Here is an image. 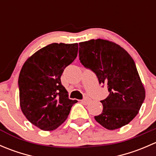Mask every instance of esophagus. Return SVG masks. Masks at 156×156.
<instances>
[{
    "mask_svg": "<svg viewBox=\"0 0 156 156\" xmlns=\"http://www.w3.org/2000/svg\"><path fill=\"white\" fill-rule=\"evenodd\" d=\"M90 101V99L88 98V97H86V98H84V100H81V102H82L83 103H84V104H87Z\"/></svg>",
    "mask_w": 156,
    "mask_h": 156,
    "instance_id": "1",
    "label": "esophagus"
}]
</instances>
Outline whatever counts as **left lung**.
Wrapping results in <instances>:
<instances>
[{
    "label": "left lung",
    "mask_w": 156,
    "mask_h": 156,
    "mask_svg": "<svg viewBox=\"0 0 156 156\" xmlns=\"http://www.w3.org/2000/svg\"><path fill=\"white\" fill-rule=\"evenodd\" d=\"M81 64L97 75L100 84L107 85L109 94L102 100L103 112L94 116L100 125L115 130L130 123L138 114L146 91L136 65L120 45L104 39L79 43Z\"/></svg>",
    "instance_id": "8db88e82"
}]
</instances>
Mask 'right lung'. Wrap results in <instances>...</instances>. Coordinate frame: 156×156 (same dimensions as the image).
<instances>
[{
  "instance_id": "right-lung-1",
  "label": "right lung",
  "mask_w": 156,
  "mask_h": 156,
  "mask_svg": "<svg viewBox=\"0 0 156 156\" xmlns=\"http://www.w3.org/2000/svg\"><path fill=\"white\" fill-rule=\"evenodd\" d=\"M78 45L53 43L40 49L25 62L19 76L20 104L34 126L50 131L68 118L77 100L68 97L61 75L78 55Z\"/></svg>"
}]
</instances>
